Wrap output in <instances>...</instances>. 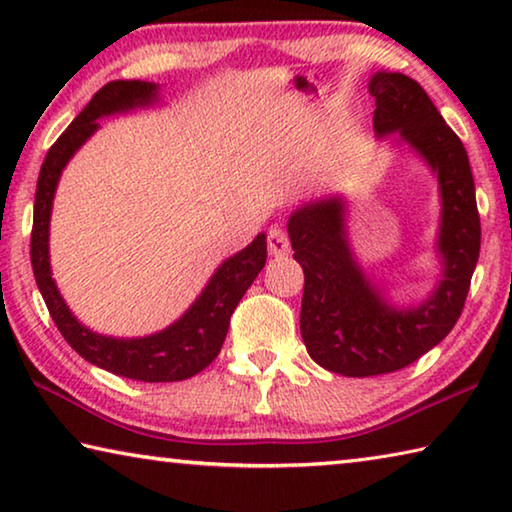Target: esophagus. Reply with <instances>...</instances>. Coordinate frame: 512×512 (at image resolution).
Masks as SVG:
<instances>
[{
	"label": "esophagus",
	"mask_w": 512,
	"mask_h": 512,
	"mask_svg": "<svg viewBox=\"0 0 512 512\" xmlns=\"http://www.w3.org/2000/svg\"><path fill=\"white\" fill-rule=\"evenodd\" d=\"M289 248H291L289 235L282 228H273L271 232H268V253L275 257H282L289 253Z\"/></svg>",
	"instance_id": "34e87169"
}]
</instances>
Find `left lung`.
Returning a JSON list of instances; mask_svg holds the SVG:
<instances>
[{
  "label": "left lung",
  "instance_id": "obj_1",
  "mask_svg": "<svg viewBox=\"0 0 512 512\" xmlns=\"http://www.w3.org/2000/svg\"><path fill=\"white\" fill-rule=\"evenodd\" d=\"M370 94L375 97L372 126L377 135L400 131L402 140L438 173L443 196L438 248L445 275L420 307H388L352 259L339 198L307 203L293 212V259L305 271L302 341L318 366L345 377L402 370L443 341L461 318L481 248V219L465 146L422 85L404 74L377 72Z\"/></svg>",
  "mask_w": 512,
  "mask_h": 512
}]
</instances>
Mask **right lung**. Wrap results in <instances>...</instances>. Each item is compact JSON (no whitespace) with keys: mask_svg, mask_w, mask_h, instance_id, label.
Masks as SVG:
<instances>
[{"mask_svg":"<svg viewBox=\"0 0 512 512\" xmlns=\"http://www.w3.org/2000/svg\"><path fill=\"white\" fill-rule=\"evenodd\" d=\"M153 83L144 81H110L94 94L92 101L81 110L65 133L51 144L42 162L36 203H33L31 228V266L45 305L54 318L63 339L81 354L85 361L94 363L119 377L137 381H183L201 372L219 357L221 345L230 327V316L244 298L250 284L266 264V237L257 239L235 257L225 259L219 271L212 275L210 284L201 293L187 314L146 339H110L85 329L79 320L69 314L60 298L49 268V216L60 171L72 158L76 149L97 131V119L110 112L146 106L155 101Z\"/></svg>","mask_w":512,"mask_h":512,"instance_id":"1","label":"right lung"}]
</instances>
